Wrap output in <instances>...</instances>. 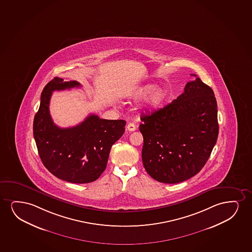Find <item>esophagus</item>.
<instances>
[{"label":"esophagus","instance_id":"1","mask_svg":"<svg viewBox=\"0 0 252 252\" xmlns=\"http://www.w3.org/2000/svg\"><path fill=\"white\" fill-rule=\"evenodd\" d=\"M126 128H127L128 131H133L137 129V126H136V125L134 123H129Z\"/></svg>","mask_w":252,"mask_h":252}]
</instances>
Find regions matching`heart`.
<instances>
[{
    "label": "heart",
    "instance_id": "obj_1",
    "mask_svg": "<svg viewBox=\"0 0 252 252\" xmlns=\"http://www.w3.org/2000/svg\"><path fill=\"white\" fill-rule=\"evenodd\" d=\"M151 95L148 105L152 108H158L167 97V92L162 89H158L156 85H148L141 88L137 93V97L145 98Z\"/></svg>",
    "mask_w": 252,
    "mask_h": 252
}]
</instances>
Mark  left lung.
<instances>
[{"label":"left lung","instance_id":"8db88e82","mask_svg":"<svg viewBox=\"0 0 252 252\" xmlns=\"http://www.w3.org/2000/svg\"><path fill=\"white\" fill-rule=\"evenodd\" d=\"M141 121L143 164L161 183H180L199 173L219 133L216 96L199 78L188 82L171 103L142 115Z\"/></svg>","mask_w":252,"mask_h":252}]
</instances>
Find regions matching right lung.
Returning a JSON list of instances; mask_svg holds the SVG:
<instances>
[{"instance_id": "obj_1", "label": "right lung", "mask_w": 252, "mask_h": 252, "mask_svg": "<svg viewBox=\"0 0 252 252\" xmlns=\"http://www.w3.org/2000/svg\"><path fill=\"white\" fill-rule=\"evenodd\" d=\"M80 86L79 82L57 77L45 85L33 121V135L40 158L50 173L70 183L86 184L103 173L112 145L124 133L126 122L91 115L72 127L54 124L49 108L52 92Z\"/></svg>"}]
</instances>
